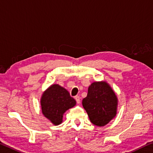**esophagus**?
I'll return each mask as SVG.
<instances>
[{
  "label": "esophagus",
  "mask_w": 153,
  "mask_h": 153,
  "mask_svg": "<svg viewBox=\"0 0 153 153\" xmlns=\"http://www.w3.org/2000/svg\"><path fill=\"white\" fill-rule=\"evenodd\" d=\"M75 99H76L77 103L79 104V103H80V97H79V96H76V97H75Z\"/></svg>",
  "instance_id": "obj_1"
}]
</instances>
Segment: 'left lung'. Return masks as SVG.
<instances>
[{
    "label": "left lung",
    "instance_id": "1",
    "mask_svg": "<svg viewBox=\"0 0 153 153\" xmlns=\"http://www.w3.org/2000/svg\"><path fill=\"white\" fill-rule=\"evenodd\" d=\"M117 96L105 81L94 82L89 86L82 105L93 125L103 127L115 118L118 108Z\"/></svg>",
    "mask_w": 153,
    "mask_h": 153
}]
</instances>
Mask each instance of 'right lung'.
Here are the masks:
<instances>
[{
	"instance_id": "add662e5",
	"label": "right lung",
	"mask_w": 153,
	"mask_h": 153,
	"mask_svg": "<svg viewBox=\"0 0 153 153\" xmlns=\"http://www.w3.org/2000/svg\"><path fill=\"white\" fill-rule=\"evenodd\" d=\"M40 103L43 116L54 125H59L62 123L65 111L74 107L76 101L66 89L54 84L43 92Z\"/></svg>"
}]
</instances>
